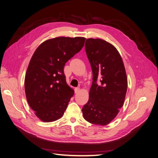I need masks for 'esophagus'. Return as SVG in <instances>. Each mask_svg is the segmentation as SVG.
Returning a JSON list of instances; mask_svg holds the SVG:
<instances>
[{
  "label": "esophagus",
  "mask_w": 158,
  "mask_h": 158,
  "mask_svg": "<svg viewBox=\"0 0 158 158\" xmlns=\"http://www.w3.org/2000/svg\"><path fill=\"white\" fill-rule=\"evenodd\" d=\"M79 90H80V89L79 88V87H77V88H75V89H74V91H75V94H76V93L79 92Z\"/></svg>",
  "instance_id": "esophagus-1"
}]
</instances>
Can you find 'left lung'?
<instances>
[{"instance_id":"8db88e82","label":"left lung","mask_w":158,"mask_h":158,"mask_svg":"<svg viewBox=\"0 0 158 158\" xmlns=\"http://www.w3.org/2000/svg\"><path fill=\"white\" fill-rule=\"evenodd\" d=\"M85 51L93 81L83 116L91 124L106 126L123 106L127 86L124 63L117 49L102 39H86Z\"/></svg>"}]
</instances>
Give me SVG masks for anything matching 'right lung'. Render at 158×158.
<instances>
[{
  "label": "right lung",
  "mask_w": 158,
  "mask_h": 158,
  "mask_svg": "<svg viewBox=\"0 0 158 158\" xmlns=\"http://www.w3.org/2000/svg\"><path fill=\"white\" fill-rule=\"evenodd\" d=\"M86 38L58 37L45 41L35 51L25 79L28 103L41 120L61 118L74 91L68 85L64 68L79 52Z\"/></svg>",
  "instance_id": "right-lung-1"
}]
</instances>
